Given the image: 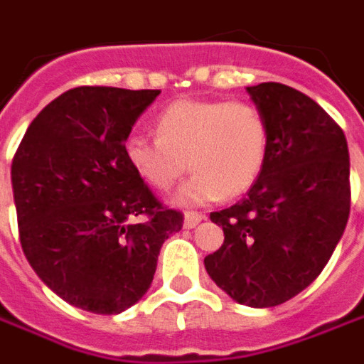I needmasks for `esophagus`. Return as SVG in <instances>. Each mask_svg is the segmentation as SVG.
I'll return each mask as SVG.
<instances>
[{
	"mask_svg": "<svg viewBox=\"0 0 364 364\" xmlns=\"http://www.w3.org/2000/svg\"><path fill=\"white\" fill-rule=\"evenodd\" d=\"M204 218H206V216H204L202 212L188 210L186 214H184V226H186V228H194V226H198Z\"/></svg>",
	"mask_w": 364,
	"mask_h": 364,
	"instance_id": "esophagus-1",
	"label": "esophagus"
}]
</instances>
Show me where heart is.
Returning a JSON list of instances; mask_svg holds the SVG:
<instances>
[{
  "mask_svg": "<svg viewBox=\"0 0 364 364\" xmlns=\"http://www.w3.org/2000/svg\"><path fill=\"white\" fill-rule=\"evenodd\" d=\"M156 136H130L126 158L158 192H168L190 166L194 174L178 192L184 204L236 198L267 164V116L246 100H178L160 112Z\"/></svg>",
  "mask_w": 364,
  "mask_h": 364,
  "instance_id": "heart-1",
  "label": "heart"
}]
</instances>
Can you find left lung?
Returning a JSON list of instances; mask_svg holds the SVG:
<instances>
[{
    "mask_svg": "<svg viewBox=\"0 0 364 364\" xmlns=\"http://www.w3.org/2000/svg\"><path fill=\"white\" fill-rule=\"evenodd\" d=\"M246 92L267 116V164L245 198L210 214L224 245L204 267L230 299L267 309L302 292L335 252L350 164L345 132L306 94L277 82Z\"/></svg>",
    "mask_w": 364,
    "mask_h": 364,
    "instance_id": "left-lung-1",
    "label": "left lung"
}]
</instances>
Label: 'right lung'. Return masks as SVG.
<instances>
[{"label": "right lung", "instance_id": "right-lung-1", "mask_svg": "<svg viewBox=\"0 0 364 364\" xmlns=\"http://www.w3.org/2000/svg\"><path fill=\"white\" fill-rule=\"evenodd\" d=\"M158 94L68 90L29 124L11 162L23 255L58 296L90 313L140 301L164 240L184 224L126 158L132 126Z\"/></svg>", "mask_w": 364, "mask_h": 364}]
</instances>
